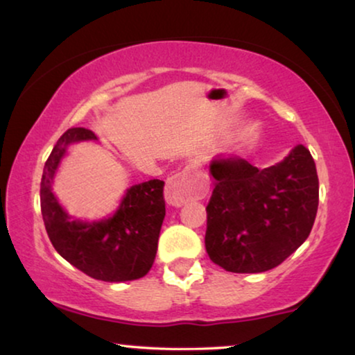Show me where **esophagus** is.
<instances>
[{"mask_svg": "<svg viewBox=\"0 0 355 355\" xmlns=\"http://www.w3.org/2000/svg\"><path fill=\"white\" fill-rule=\"evenodd\" d=\"M208 192L205 178L193 166L184 168L182 171L168 179L164 196L166 202L173 207H181L192 200H202Z\"/></svg>", "mask_w": 355, "mask_h": 355, "instance_id": "34e87169", "label": "esophagus"}]
</instances>
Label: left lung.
Returning <instances> with one entry per match:
<instances>
[{
	"label": "left lung",
	"instance_id": "obj_1",
	"mask_svg": "<svg viewBox=\"0 0 355 355\" xmlns=\"http://www.w3.org/2000/svg\"><path fill=\"white\" fill-rule=\"evenodd\" d=\"M215 189L207 207V254L231 273H261L288 259L312 231L318 176L297 145L284 162L259 169L244 158L210 164Z\"/></svg>",
	"mask_w": 355,
	"mask_h": 355
}]
</instances>
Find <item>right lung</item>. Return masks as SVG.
Instances as JSON below:
<instances>
[{"label": "right lung", "mask_w": 355, "mask_h": 355, "mask_svg": "<svg viewBox=\"0 0 355 355\" xmlns=\"http://www.w3.org/2000/svg\"><path fill=\"white\" fill-rule=\"evenodd\" d=\"M96 139L85 128L61 135L43 168L40 207L53 247L62 259L95 279L119 283L145 276L152 268L164 213V182L152 179L132 186L113 218L100 223L71 221L51 192V182L66 145Z\"/></svg>", "instance_id": "add662e5"}]
</instances>
